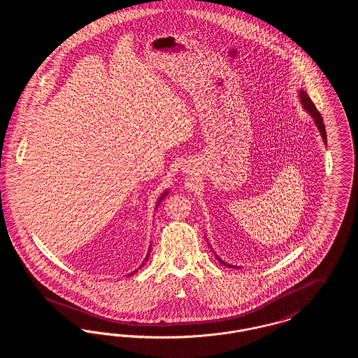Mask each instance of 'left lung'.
Masks as SVG:
<instances>
[{
  "instance_id": "left-lung-1",
  "label": "left lung",
  "mask_w": 358,
  "mask_h": 358,
  "mask_svg": "<svg viewBox=\"0 0 358 358\" xmlns=\"http://www.w3.org/2000/svg\"><path fill=\"white\" fill-rule=\"evenodd\" d=\"M299 98H301V103H302V106L305 107V110H306L307 113L314 118V122H315V124H317V127H318V130H320L321 136L324 138V142L326 143V130H324V120H322V117H321L320 111L317 110L315 104L311 102V99L308 98V95H307L306 92H305L303 90H301V91H299ZM217 260H219L222 264H224V266H227V267H234V266H229L228 263L222 262V259H220L219 256H217Z\"/></svg>"
}]
</instances>
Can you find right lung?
I'll use <instances>...</instances> for the list:
<instances>
[{"instance_id":"right-lung-1","label":"right lung","mask_w":358,"mask_h":358,"mask_svg":"<svg viewBox=\"0 0 358 358\" xmlns=\"http://www.w3.org/2000/svg\"><path fill=\"white\" fill-rule=\"evenodd\" d=\"M166 194H168V192H165V193H164V194H162V196H161V199H159V200H158V204H157V206H158V205H159V203H161V201H162V199H164V197H165V196H166ZM149 252H150V251H149ZM149 252H148V256H146V259H145V262H146V260H148V259H149ZM143 264H145V263H143ZM143 264H142V266H143ZM142 266H141V267H142ZM141 267H139V268H141ZM130 275H131V273H130Z\"/></svg>"}]
</instances>
